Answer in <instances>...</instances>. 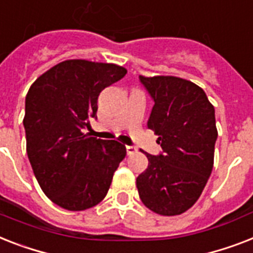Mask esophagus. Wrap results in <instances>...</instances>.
I'll list each match as a JSON object with an SVG mask.
<instances>
[{
    "label": "esophagus",
    "instance_id": "esophagus-1",
    "mask_svg": "<svg viewBox=\"0 0 253 253\" xmlns=\"http://www.w3.org/2000/svg\"><path fill=\"white\" fill-rule=\"evenodd\" d=\"M126 151L127 155H133V153H136L137 148L133 147V145H126Z\"/></svg>",
    "mask_w": 253,
    "mask_h": 253
}]
</instances>
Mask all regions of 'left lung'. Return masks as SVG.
<instances>
[{
    "label": "left lung",
    "instance_id": "obj_1",
    "mask_svg": "<svg viewBox=\"0 0 253 253\" xmlns=\"http://www.w3.org/2000/svg\"><path fill=\"white\" fill-rule=\"evenodd\" d=\"M155 101L147 122L162 153H145L148 168L136 178L143 204L161 215L184 213L200 198L214 162V106L203 88L171 75L143 77Z\"/></svg>",
    "mask_w": 253,
    "mask_h": 253
}]
</instances>
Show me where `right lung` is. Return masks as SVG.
<instances>
[{"label": "right lung", "mask_w": 253, "mask_h": 253, "mask_svg": "<svg viewBox=\"0 0 253 253\" xmlns=\"http://www.w3.org/2000/svg\"><path fill=\"white\" fill-rule=\"evenodd\" d=\"M116 63L67 59L35 80L23 118L27 155L41 190L58 207L85 211L104 200L126 147L83 132L100 92L126 75Z\"/></svg>", "instance_id": "right-lung-1"}]
</instances>
